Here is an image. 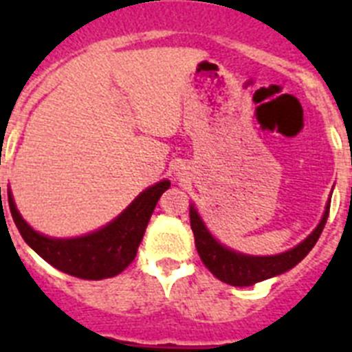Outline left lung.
<instances>
[{
	"label": "left lung",
	"mask_w": 352,
	"mask_h": 352,
	"mask_svg": "<svg viewBox=\"0 0 352 352\" xmlns=\"http://www.w3.org/2000/svg\"><path fill=\"white\" fill-rule=\"evenodd\" d=\"M328 214L329 201L326 204L321 222L314 229L312 234L303 239L300 245L284 252V254H278V256H245V254H238L231 248L223 247L222 243H219L211 236V232L206 229V226H204L194 206H190V227L194 231L195 248H197L199 257L204 263V266L219 280L234 285V287H247V285H254L257 282H263L266 278L289 272L300 261H303L305 256L312 250L319 236H321L326 220H328Z\"/></svg>",
	"instance_id": "1"
}]
</instances>
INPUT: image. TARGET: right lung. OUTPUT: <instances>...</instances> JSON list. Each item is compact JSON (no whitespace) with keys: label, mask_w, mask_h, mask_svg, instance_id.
<instances>
[{"label":"right lung","mask_w":352,"mask_h":352,"mask_svg":"<svg viewBox=\"0 0 352 352\" xmlns=\"http://www.w3.org/2000/svg\"><path fill=\"white\" fill-rule=\"evenodd\" d=\"M170 186L162 179L138 195L123 213L107 226L79 238H49L31 229L21 217L8 192V206L19 232L28 245L60 272L84 280H102L121 273L135 259L158 199ZM1 190V188H0Z\"/></svg>","instance_id":"right-lung-1"}]
</instances>
